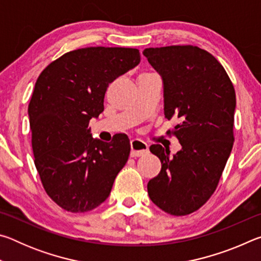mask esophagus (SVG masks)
<instances>
[{
  "instance_id": "34e87169",
  "label": "esophagus",
  "mask_w": 261,
  "mask_h": 261,
  "mask_svg": "<svg viewBox=\"0 0 261 261\" xmlns=\"http://www.w3.org/2000/svg\"><path fill=\"white\" fill-rule=\"evenodd\" d=\"M148 153L147 144L143 140L132 139L131 140V156H141Z\"/></svg>"
}]
</instances>
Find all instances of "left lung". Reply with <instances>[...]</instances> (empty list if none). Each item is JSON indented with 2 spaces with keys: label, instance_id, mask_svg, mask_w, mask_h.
<instances>
[{
  "label": "left lung",
  "instance_id": "obj_1",
  "mask_svg": "<svg viewBox=\"0 0 261 261\" xmlns=\"http://www.w3.org/2000/svg\"><path fill=\"white\" fill-rule=\"evenodd\" d=\"M143 54L162 78L165 117L180 122L169 134L182 145L173 156L161 145L149 147L161 171L148 182V196L168 214L188 215L210 199L231 153L235 90L220 62L199 47L146 48Z\"/></svg>",
  "mask_w": 261,
  "mask_h": 261
}]
</instances>
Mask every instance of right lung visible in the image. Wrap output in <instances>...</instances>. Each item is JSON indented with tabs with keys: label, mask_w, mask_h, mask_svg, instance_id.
<instances>
[{
	"label": "right lung",
	"mask_w": 261,
	"mask_h": 261,
	"mask_svg": "<svg viewBox=\"0 0 261 261\" xmlns=\"http://www.w3.org/2000/svg\"><path fill=\"white\" fill-rule=\"evenodd\" d=\"M139 62L135 48L88 47L62 55L38 77L29 105L34 165L63 210L84 213L102 204L129 159L126 135L105 143L88 123L103 112L109 84Z\"/></svg>",
	"instance_id": "obj_1"
}]
</instances>
